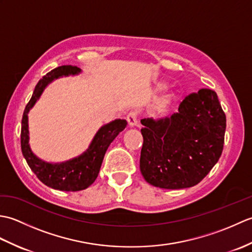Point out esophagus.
I'll return each mask as SVG.
<instances>
[{"label": "esophagus", "mask_w": 252, "mask_h": 252, "mask_svg": "<svg viewBox=\"0 0 252 252\" xmlns=\"http://www.w3.org/2000/svg\"><path fill=\"white\" fill-rule=\"evenodd\" d=\"M126 121H127V125H129L130 127H133L136 126L137 123V114L135 111H131L129 112V115L126 116Z\"/></svg>", "instance_id": "esophagus-1"}]
</instances>
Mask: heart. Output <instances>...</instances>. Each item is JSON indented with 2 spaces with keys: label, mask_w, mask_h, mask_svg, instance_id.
<instances>
[{
  "label": "heart",
  "mask_w": 252,
  "mask_h": 252,
  "mask_svg": "<svg viewBox=\"0 0 252 252\" xmlns=\"http://www.w3.org/2000/svg\"><path fill=\"white\" fill-rule=\"evenodd\" d=\"M164 87H165V84H164L163 82H160V83L157 84V89H158V90H161V89H163ZM176 99H178V94L174 93V92H170V93H168L167 95H164L163 97L161 98V100L159 101L157 107H156V109H157L158 111H162V110H164L165 108H168L169 106L174 104L175 101H176Z\"/></svg>",
  "instance_id": "obj_1"
}]
</instances>
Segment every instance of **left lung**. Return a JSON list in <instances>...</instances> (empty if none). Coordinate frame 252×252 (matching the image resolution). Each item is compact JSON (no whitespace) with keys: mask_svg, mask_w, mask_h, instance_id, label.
<instances>
[{"mask_svg":"<svg viewBox=\"0 0 252 252\" xmlns=\"http://www.w3.org/2000/svg\"><path fill=\"white\" fill-rule=\"evenodd\" d=\"M140 169L153 186L182 189L210 172L223 151L226 117L215 91L186 96L171 117L142 119Z\"/></svg>","mask_w":252,"mask_h":252,"instance_id":"left-lung-1","label":"left lung"}]
</instances>
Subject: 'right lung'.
Instances as JSON below:
<instances>
[{"mask_svg":"<svg viewBox=\"0 0 252 252\" xmlns=\"http://www.w3.org/2000/svg\"><path fill=\"white\" fill-rule=\"evenodd\" d=\"M80 72L81 69L77 66L66 65L57 67L46 73L35 85L33 94L26 106L21 120V152L27 163L42 183L58 190L78 191L92 185L99 173L106 151L111 142L121 131L126 129L127 125L125 119H116L100 126L87 151L68 161L52 163L35 156L29 145L28 112L51 82L61 77H68L70 74L74 76Z\"/></svg>","mask_w":252,"mask_h":252,"instance_id":"right-lung-1","label":"right lung"}]
</instances>
